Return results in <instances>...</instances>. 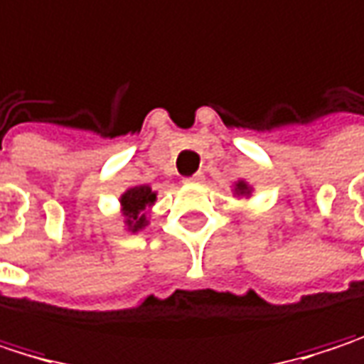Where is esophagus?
<instances>
[{
  "label": "esophagus",
  "instance_id": "1",
  "mask_svg": "<svg viewBox=\"0 0 364 364\" xmlns=\"http://www.w3.org/2000/svg\"><path fill=\"white\" fill-rule=\"evenodd\" d=\"M205 180L203 173H195V176H191V178H186V182H193V184H201Z\"/></svg>",
  "mask_w": 364,
  "mask_h": 364
}]
</instances>
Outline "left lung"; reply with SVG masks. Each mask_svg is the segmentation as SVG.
<instances>
[{"label": "left lung", "mask_w": 364, "mask_h": 364, "mask_svg": "<svg viewBox=\"0 0 364 364\" xmlns=\"http://www.w3.org/2000/svg\"><path fill=\"white\" fill-rule=\"evenodd\" d=\"M235 191H237L239 195H250L251 193V188L245 184V182H243V180H241V182H237V188H235Z\"/></svg>", "instance_id": "1"}]
</instances>
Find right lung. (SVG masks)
<instances>
[{"mask_svg": "<svg viewBox=\"0 0 364 364\" xmlns=\"http://www.w3.org/2000/svg\"><path fill=\"white\" fill-rule=\"evenodd\" d=\"M155 199H157V195L146 184L134 186V188H129L127 193L121 195V209H123V215H125L127 230L138 232L149 224L146 209L155 203Z\"/></svg>", "mask_w": 364, "mask_h": 364, "instance_id": "right-lung-1", "label": "right lung"}]
</instances>
